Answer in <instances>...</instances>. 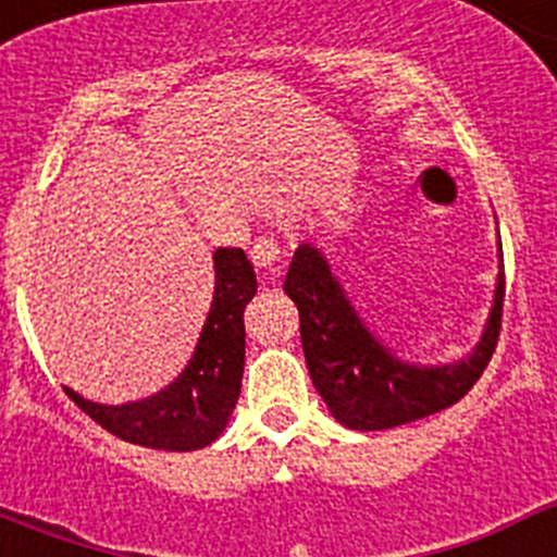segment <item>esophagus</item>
Wrapping results in <instances>:
<instances>
[{"instance_id":"obj_1","label":"esophagus","mask_w":557,"mask_h":557,"mask_svg":"<svg viewBox=\"0 0 557 557\" xmlns=\"http://www.w3.org/2000/svg\"><path fill=\"white\" fill-rule=\"evenodd\" d=\"M282 253H284L282 243H278V236H273V234L259 236V239L253 243V248H250V259H253V264L259 270L273 268V264L282 259Z\"/></svg>"}]
</instances>
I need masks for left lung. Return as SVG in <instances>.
<instances>
[{
    "label": "left lung",
    "instance_id": "1",
    "mask_svg": "<svg viewBox=\"0 0 557 557\" xmlns=\"http://www.w3.org/2000/svg\"><path fill=\"white\" fill-rule=\"evenodd\" d=\"M284 289L301 314L304 357L329 412L348 430H393L457 405L488 368L502 329L505 264L480 343L451 366H410L382 346L312 245L295 250Z\"/></svg>",
    "mask_w": 557,
    "mask_h": 557
}]
</instances>
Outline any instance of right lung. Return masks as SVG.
<instances>
[{"label": "right lung", "instance_id": "right-lung-1", "mask_svg": "<svg viewBox=\"0 0 557 557\" xmlns=\"http://www.w3.org/2000/svg\"><path fill=\"white\" fill-rule=\"evenodd\" d=\"M253 295L256 273L245 250L218 248L211 309L195 354L172 385L120 407L88 401L69 387L63 391L102 430L127 444L164 451L203 449L223 435L239 398L245 371L243 314Z\"/></svg>", "mask_w": 557, "mask_h": 557}]
</instances>
